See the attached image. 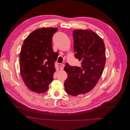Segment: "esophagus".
Wrapping results in <instances>:
<instances>
[{
    "mask_svg": "<svg viewBox=\"0 0 130 130\" xmlns=\"http://www.w3.org/2000/svg\"><path fill=\"white\" fill-rule=\"evenodd\" d=\"M64 65L63 64H62L60 66V69L61 70H63L64 69Z\"/></svg>",
    "mask_w": 130,
    "mask_h": 130,
    "instance_id": "obj_1",
    "label": "esophagus"
}]
</instances>
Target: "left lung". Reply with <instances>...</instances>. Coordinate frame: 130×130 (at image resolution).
Returning <instances> with one entry per match:
<instances>
[{
	"label": "left lung",
	"mask_w": 130,
	"mask_h": 130,
	"mask_svg": "<svg viewBox=\"0 0 130 130\" xmlns=\"http://www.w3.org/2000/svg\"><path fill=\"white\" fill-rule=\"evenodd\" d=\"M75 57L81 61V66L66 63L68 74L64 88L71 96L84 94L93 89L100 79L105 64V47L103 40L89 29H74Z\"/></svg>",
	"instance_id": "obj_1"
}]
</instances>
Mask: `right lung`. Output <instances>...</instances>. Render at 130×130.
Masks as SVG:
<instances>
[{"label": "right lung", "instance_id": "right-lung-1", "mask_svg": "<svg viewBox=\"0 0 130 130\" xmlns=\"http://www.w3.org/2000/svg\"><path fill=\"white\" fill-rule=\"evenodd\" d=\"M57 28L36 29L24 40L20 55V72L27 88L37 93L47 90L55 72L58 56L52 48V37Z\"/></svg>", "mask_w": 130, "mask_h": 130}]
</instances>
